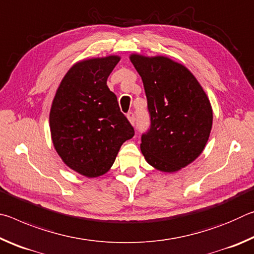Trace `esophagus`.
<instances>
[{"label":"esophagus","instance_id":"1","mask_svg":"<svg viewBox=\"0 0 254 254\" xmlns=\"http://www.w3.org/2000/svg\"><path fill=\"white\" fill-rule=\"evenodd\" d=\"M127 117L128 121H130V123L132 124V126H134V123H135V115H134V113H133V112H128V113L127 114Z\"/></svg>","mask_w":254,"mask_h":254}]
</instances>
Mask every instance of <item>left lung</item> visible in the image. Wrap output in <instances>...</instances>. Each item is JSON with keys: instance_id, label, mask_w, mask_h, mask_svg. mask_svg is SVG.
<instances>
[{"instance_id": "left-lung-1", "label": "left lung", "mask_w": 254, "mask_h": 254, "mask_svg": "<svg viewBox=\"0 0 254 254\" xmlns=\"http://www.w3.org/2000/svg\"><path fill=\"white\" fill-rule=\"evenodd\" d=\"M143 81L150 128L141 151L154 168L175 173L203 152L213 123L207 95L186 67L163 56L131 55Z\"/></svg>"}]
</instances>
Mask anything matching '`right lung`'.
<instances>
[{"mask_svg":"<svg viewBox=\"0 0 254 254\" xmlns=\"http://www.w3.org/2000/svg\"><path fill=\"white\" fill-rule=\"evenodd\" d=\"M118 56L75 64L64 77L50 110V132L63 161L88 178L104 175L134 128L106 80Z\"/></svg>","mask_w":254,"mask_h":254,"instance_id":"right-lung-1","label":"right lung"}]
</instances>
